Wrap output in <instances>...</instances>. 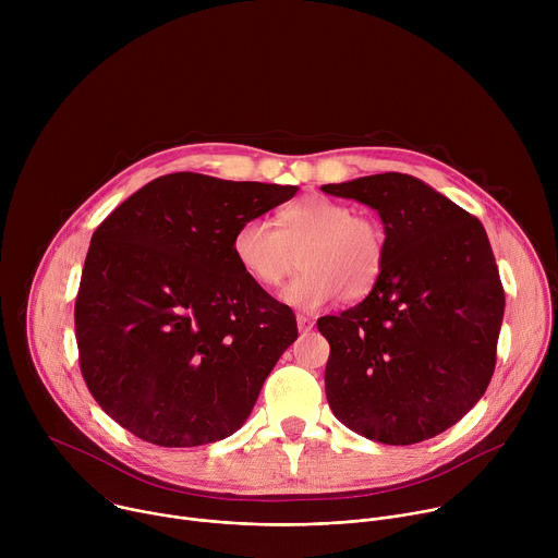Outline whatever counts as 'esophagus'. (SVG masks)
Segmentation results:
<instances>
[{
	"label": "esophagus",
	"mask_w": 558,
	"mask_h": 558,
	"mask_svg": "<svg viewBox=\"0 0 558 558\" xmlns=\"http://www.w3.org/2000/svg\"><path fill=\"white\" fill-rule=\"evenodd\" d=\"M295 320H298V329L302 331V333H306V331H311L313 329V317H308V315H304V313H298V317H295Z\"/></svg>",
	"instance_id": "1"
}]
</instances>
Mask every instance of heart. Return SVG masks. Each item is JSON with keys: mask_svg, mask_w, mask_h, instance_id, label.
Masks as SVG:
<instances>
[{"mask_svg": "<svg viewBox=\"0 0 558 558\" xmlns=\"http://www.w3.org/2000/svg\"><path fill=\"white\" fill-rule=\"evenodd\" d=\"M247 218L231 235L233 260L256 287L274 291L295 269H304L284 291L291 304L320 308L333 298H366L388 258V233L379 218L327 196L284 205L274 220Z\"/></svg>", "mask_w": 558, "mask_h": 558, "instance_id": "b5f03b06", "label": "heart"}]
</instances>
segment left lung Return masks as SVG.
Wrapping results in <instances>:
<instances>
[{"instance_id": "1", "label": "left lung", "mask_w": 558, "mask_h": 558, "mask_svg": "<svg viewBox=\"0 0 558 558\" xmlns=\"http://www.w3.org/2000/svg\"><path fill=\"white\" fill-rule=\"evenodd\" d=\"M323 192L377 209L388 258L353 308L325 315L333 415L357 435L409 446L454 426L486 392L506 293L474 218L420 179L384 172Z\"/></svg>"}]
</instances>
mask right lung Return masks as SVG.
Masks as SVG:
<instances>
[{"instance_id":"add662e5","label":"right lung","mask_w":558,"mask_h":558,"mask_svg":"<svg viewBox=\"0 0 558 558\" xmlns=\"http://www.w3.org/2000/svg\"><path fill=\"white\" fill-rule=\"evenodd\" d=\"M295 192L177 172L97 227L74 302L78 366L125 430L185 448L245 424L298 325L238 269L231 235Z\"/></svg>"}]
</instances>
